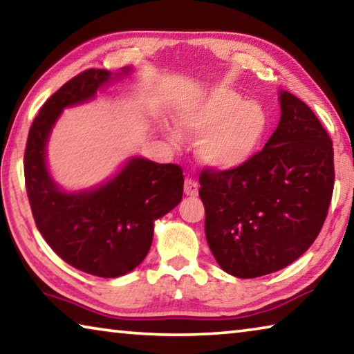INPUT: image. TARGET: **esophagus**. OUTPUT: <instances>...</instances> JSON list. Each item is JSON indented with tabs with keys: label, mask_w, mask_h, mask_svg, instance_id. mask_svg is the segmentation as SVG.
Listing matches in <instances>:
<instances>
[{
	"label": "esophagus",
	"mask_w": 354,
	"mask_h": 354,
	"mask_svg": "<svg viewBox=\"0 0 354 354\" xmlns=\"http://www.w3.org/2000/svg\"><path fill=\"white\" fill-rule=\"evenodd\" d=\"M184 194L187 196H196L198 195V184L194 179H185L184 181Z\"/></svg>",
	"instance_id": "34e87169"
}]
</instances>
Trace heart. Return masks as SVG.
<instances>
[{
    "instance_id": "obj_1",
    "label": "heart",
    "mask_w": 354,
    "mask_h": 354,
    "mask_svg": "<svg viewBox=\"0 0 354 354\" xmlns=\"http://www.w3.org/2000/svg\"><path fill=\"white\" fill-rule=\"evenodd\" d=\"M176 127L185 134H200L196 148L203 162L215 169H236L253 158L267 134L268 117L256 101H245L231 88L217 87L179 104ZM178 142V134L170 133Z\"/></svg>"
}]
</instances>
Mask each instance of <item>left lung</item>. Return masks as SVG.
I'll list each match as a JSON object with an SVG mask.
<instances>
[{
	"label": "left lung",
	"instance_id": "obj_1",
	"mask_svg": "<svg viewBox=\"0 0 354 354\" xmlns=\"http://www.w3.org/2000/svg\"><path fill=\"white\" fill-rule=\"evenodd\" d=\"M279 103V124L263 149L236 169L200 173L207 245L237 278L263 277L297 261L331 205L334 151L326 129L290 92H281Z\"/></svg>",
	"mask_w": 354,
	"mask_h": 354
}]
</instances>
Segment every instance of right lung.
I'll use <instances>...</instances> for the list:
<instances>
[{"mask_svg": "<svg viewBox=\"0 0 354 354\" xmlns=\"http://www.w3.org/2000/svg\"><path fill=\"white\" fill-rule=\"evenodd\" d=\"M109 80L107 70L88 68L65 82L40 107L25 149V184L40 234L71 267L101 278L122 277L145 259L154 220L178 206L184 184L179 165L142 158L95 190L65 194L53 181L45 164L51 128L64 107L91 100Z\"/></svg>", "mask_w": 354, "mask_h": 354, "instance_id": "obj_1", "label": "right lung"}]
</instances>
